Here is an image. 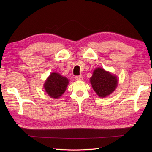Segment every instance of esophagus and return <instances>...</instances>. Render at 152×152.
I'll return each mask as SVG.
<instances>
[{
  "label": "esophagus",
  "instance_id": "esophagus-1",
  "mask_svg": "<svg viewBox=\"0 0 152 152\" xmlns=\"http://www.w3.org/2000/svg\"><path fill=\"white\" fill-rule=\"evenodd\" d=\"M75 79L78 81H82L83 80V77L82 76H77L75 77Z\"/></svg>",
  "mask_w": 152,
  "mask_h": 152
}]
</instances>
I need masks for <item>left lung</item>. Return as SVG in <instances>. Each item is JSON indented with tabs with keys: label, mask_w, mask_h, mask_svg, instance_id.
Listing matches in <instances>:
<instances>
[{
	"label": "left lung",
	"mask_w": 152,
	"mask_h": 152,
	"mask_svg": "<svg viewBox=\"0 0 152 152\" xmlns=\"http://www.w3.org/2000/svg\"><path fill=\"white\" fill-rule=\"evenodd\" d=\"M116 76L102 68H96L90 78L92 88L99 97L108 96L114 91L118 86Z\"/></svg>",
	"instance_id": "obj_1"
}]
</instances>
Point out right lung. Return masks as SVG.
<instances>
[{"instance_id":"add662e5","label":"right lung","mask_w":152,"mask_h":152,"mask_svg":"<svg viewBox=\"0 0 152 152\" xmlns=\"http://www.w3.org/2000/svg\"><path fill=\"white\" fill-rule=\"evenodd\" d=\"M69 82V80L60 74L52 72L45 82L44 88L51 98L58 99L65 91Z\"/></svg>"}]
</instances>
